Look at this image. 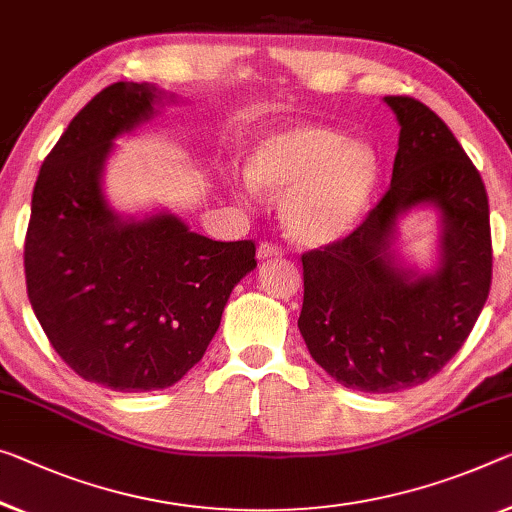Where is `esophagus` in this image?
I'll return each instance as SVG.
<instances>
[{
  "label": "esophagus",
  "mask_w": 512,
  "mask_h": 512,
  "mask_svg": "<svg viewBox=\"0 0 512 512\" xmlns=\"http://www.w3.org/2000/svg\"><path fill=\"white\" fill-rule=\"evenodd\" d=\"M281 247L272 245V242H261L258 245V261H267V258H281Z\"/></svg>",
  "instance_id": "1"
}]
</instances>
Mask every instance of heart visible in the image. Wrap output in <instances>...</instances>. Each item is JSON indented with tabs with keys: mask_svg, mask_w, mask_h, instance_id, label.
Here are the masks:
<instances>
[{
	"mask_svg": "<svg viewBox=\"0 0 512 512\" xmlns=\"http://www.w3.org/2000/svg\"><path fill=\"white\" fill-rule=\"evenodd\" d=\"M249 183L281 194L279 215L300 245H327L343 238L366 208L377 185L375 151L364 141H345L322 125H290L265 135L247 155ZM242 194V185L231 180Z\"/></svg>",
	"mask_w": 512,
	"mask_h": 512,
	"instance_id": "heart-1",
	"label": "heart"
}]
</instances>
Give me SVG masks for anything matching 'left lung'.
<instances>
[{
    "label": "left lung",
    "instance_id": "left-lung-1",
    "mask_svg": "<svg viewBox=\"0 0 512 512\" xmlns=\"http://www.w3.org/2000/svg\"><path fill=\"white\" fill-rule=\"evenodd\" d=\"M400 123L391 185L355 231L302 254L306 348L343 387L393 393L428 382L455 357L492 283L490 206L478 169L423 102L387 96ZM416 205L443 215V256L416 275L392 251L395 222Z\"/></svg>",
    "mask_w": 512,
    "mask_h": 512
}]
</instances>
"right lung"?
<instances>
[{"label":"right lung","mask_w":512,"mask_h":512,"mask_svg":"<svg viewBox=\"0 0 512 512\" xmlns=\"http://www.w3.org/2000/svg\"><path fill=\"white\" fill-rule=\"evenodd\" d=\"M160 98L151 84L102 89L45 157L31 196V309L77 375L114 391L176 384L256 267L251 240L217 242L169 212L121 219L107 206L100 178L114 139L151 119Z\"/></svg>","instance_id":"1"}]
</instances>
